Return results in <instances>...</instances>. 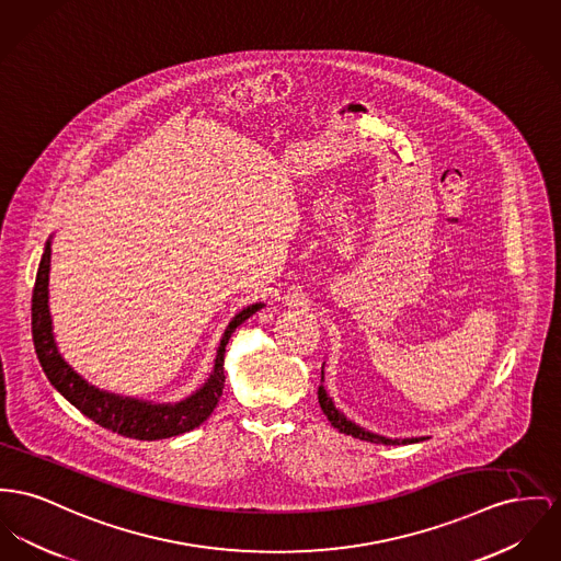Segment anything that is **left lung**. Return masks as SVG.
<instances>
[{"instance_id":"8db88e82","label":"left lung","mask_w":561,"mask_h":561,"mask_svg":"<svg viewBox=\"0 0 561 561\" xmlns=\"http://www.w3.org/2000/svg\"><path fill=\"white\" fill-rule=\"evenodd\" d=\"M323 370H321V382H323ZM319 404H321V411L325 412V416L330 419V423L336 427L340 434H346V436H353V438H359V440H366V443H374V445H412V443H421L425 440V436L421 438H387V436H380V434H374L370 430L357 425L355 421H351L348 416H344V412H340L334 404V400L330 398V393L325 391V387L321 385L319 387Z\"/></svg>"}]
</instances>
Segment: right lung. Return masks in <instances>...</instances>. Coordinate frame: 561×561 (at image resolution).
<instances>
[{"instance_id":"add662e5","label":"right lung","mask_w":561,"mask_h":561,"mask_svg":"<svg viewBox=\"0 0 561 561\" xmlns=\"http://www.w3.org/2000/svg\"><path fill=\"white\" fill-rule=\"evenodd\" d=\"M50 240H46L42 260H39L34 296H32V336L38 355L39 366L50 380V385L84 416L95 421L98 425L116 432L125 438L136 440H163L172 436H181L185 432L202 425L213 411L217 409L225 387V344L238 325H242L249 317L262 310V301H255L242 308L225 328L224 336L217 348L213 373L206 382L181 402L157 404L149 400H138L129 396H118L104 391L91 382H87L75 368L64 359L53 334V319L48 308V272H50Z\"/></svg>"}]
</instances>
